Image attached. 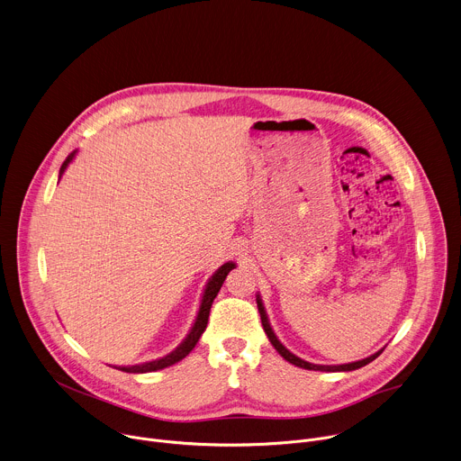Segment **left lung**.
Masks as SVG:
<instances>
[{
	"mask_svg": "<svg viewBox=\"0 0 461 461\" xmlns=\"http://www.w3.org/2000/svg\"><path fill=\"white\" fill-rule=\"evenodd\" d=\"M257 305H258L262 327H264V330H266V334H267L271 345L276 348V352H278L285 361H289L291 365H294V366H298V368L314 370V372H352V370H357V368L366 366L368 363H372L374 359H377V357L383 354V350H384V348H383V350L375 352L374 356H370V357H366V359H361V361H356V363H348V365H314V363L303 361L302 357H298V356H294L293 352H289V350L282 345V341L276 338L275 330L271 329V323H269V318H267V314H266V307H264V303H262L260 294H257Z\"/></svg>",
	"mask_w": 461,
	"mask_h": 461,
	"instance_id": "obj_1",
	"label": "left lung"
}]
</instances>
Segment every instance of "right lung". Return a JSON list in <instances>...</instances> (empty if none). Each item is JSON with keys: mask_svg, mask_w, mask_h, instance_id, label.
Masks as SVG:
<instances>
[{"mask_svg": "<svg viewBox=\"0 0 461 461\" xmlns=\"http://www.w3.org/2000/svg\"><path fill=\"white\" fill-rule=\"evenodd\" d=\"M75 154H77V150H73V152L66 158V161L62 163V167H60V170H59V179H60V176L64 174V170L68 168V165L75 159ZM235 267H237L235 262H226V264H222V266L212 275V278H210L208 284L204 285V293H203V298H201V305H199L195 321H194L190 332L186 334V338L181 341V345H179L176 350H172V352L167 354L165 357H159V359H154V361H149V363H141V365H134V366H113V368L122 370V372H125V374H149V372H158V370L168 368V366L179 363L181 359H185V357L194 350V347L197 345L201 334L204 332V329H206V325H208V316H210L212 303H213L217 293L221 291V287H222V284H224L228 273H230L231 269H235Z\"/></svg>", "mask_w": 461, "mask_h": 461, "instance_id": "1", "label": "right lung"}]
</instances>
